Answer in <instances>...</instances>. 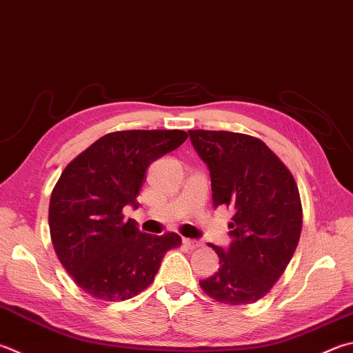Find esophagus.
I'll use <instances>...</instances> for the list:
<instances>
[{
  "label": "esophagus",
  "mask_w": 353,
  "mask_h": 353,
  "mask_svg": "<svg viewBox=\"0 0 353 353\" xmlns=\"http://www.w3.org/2000/svg\"><path fill=\"white\" fill-rule=\"evenodd\" d=\"M182 242H183L185 245H187L188 248H197V247L202 245V242H199V241H196V239H188V238H183Z\"/></svg>",
  "instance_id": "obj_1"
}]
</instances>
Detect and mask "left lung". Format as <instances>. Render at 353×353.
<instances>
[{"label": "left lung", "instance_id": "obj_1", "mask_svg": "<svg viewBox=\"0 0 353 353\" xmlns=\"http://www.w3.org/2000/svg\"><path fill=\"white\" fill-rule=\"evenodd\" d=\"M207 163L214 208L234 210L227 248L210 245L219 270L201 281L202 290L230 305L264 298L284 273L296 250L303 208L292 172L262 142L247 134L188 131Z\"/></svg>", "mask_w": 353, "mask_h": 353}]
</instances>
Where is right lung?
<instances>
[{"instance_id":"obj_1","label":"right lung","mask_w":353,"mask_h":353,"mask_svg":"<svg viewBox=\"0 0 353 353\" xmlns=\"http://www.w3.org/2000/svg\"><path fill=\"white\" fill-rule=\"evenodd\" d=\"M187 137L179 130L110 132L61 172L49 202L50 238L88 294L101 301L136 296L154 281L165 253L181 245L176 233H142L121 210L139 207L146 168Z\"/></svg>"}]
</instances>
